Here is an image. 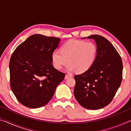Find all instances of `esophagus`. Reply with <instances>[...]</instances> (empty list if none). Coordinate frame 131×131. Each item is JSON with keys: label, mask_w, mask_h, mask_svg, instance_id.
Segmentation results:
<instances>
[{"label": "esophagus", "mask_w": 131, "mask_h": 131, "mask_svg": "<svg viewBox=\"0 0 131 131\" xmlns=\"http://www.w3.org/2000/svg\"><path fill=\"white\" fill-rule=\"evenodd\" d=\"M73 77V75L72 74H66L65 75V79H67L69 78V77Z\"/></svg>", "instance_id": "34e87169"}]
</instances>
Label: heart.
<instances>
[{
	"instance_id": "b5f03b06",
	"label": "heart",
	"mask_w": 131,
	"mask_h": 131,
	"mask_svg": "<svg viewBox=\"0 0 131 131\" xmlns=\"http://www.w3.org/2000/svg\"><path fill=\"white\" fill-rule=\"evenodd\" d=\"M97 52V46L94 42L71 40L61 46L60 51H54L52 53V63L55 69L59 70L68 61L69 70L81 73L94 65Z\"/></svg>"
}]
</instances>
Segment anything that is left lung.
I'll list each match as a JSON object with an SVG mask.
<instances>
[{"label":"left lung","mask_w":131,"mask_h":131,"mask_svg":"<svg viewBox=\"0 0 131 131\" xmlns=\"http://www.w3.org/2000/svg\"><path fill=\"white\" fill-rule=\"evenodd\" d=\"M87 38L96 42V59L87 72L74 76V95L83 107L100 109L112 101L121 85L123 62L116 48L105 37L94 35Z\"/></svg>","instance_id":"1"}]
</instances>
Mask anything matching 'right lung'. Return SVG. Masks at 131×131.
I'll return each instance as SVG.
<instances>
[{"instance_id": "right-lung-1", "label": "right lung", "mask_w": 131, "mask_h": 131, "mask_svg": "<svg viewBox=\"0 0 131 131\" xmlns=\"http://www.w3.org/2000/svg\"><path fill=\"white\" fill-rule=\"evenodd\" d=\"M61 39L35 34L18 46L9 63L10 86L22 105L38 108L48 103L65 74L52 65L51 55Z\"/></svg>"}]
</instances>
